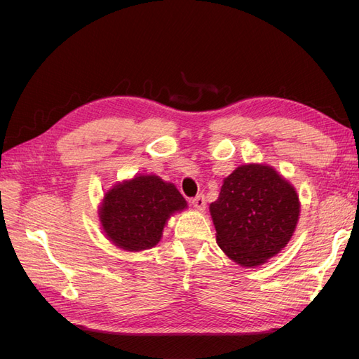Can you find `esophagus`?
Masks as SVG:
<instances>
[{"label":"esophagus","mask_w":359,"mask_h":359,"mask_svg":"<svg viewBox=\"0 0 359 359\" xmlns=\"http://www.w3.org/2000/svg\"><path fill=\"white\" fill-rule=\"evenodd\" d=\"M190 203L194 206V208L199 210V211H203V210H205V206H206V201H205V196H203V194H199V196L193 198V199L190 201Z\"/></svg>","instance_id":"1"}]
</instances>
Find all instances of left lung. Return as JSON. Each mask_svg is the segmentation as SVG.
Segmentation results:
<instances>
[{"label": "left lung", "mask_w": 359, "mask_h": 359, "mask_svg": "<svg viewBox=\"0 0 359 359\" xmlns=\"http://www.w3.org/2000/svg\"><path fill=\"white\" fill-rule=\"evenodd\" d=\"M210 211L223 252L236 264L257 266L289 243L299 202L295 189L273 168L244 165L224 180Z\"/></svg>", "instance_id": "left-lung-1"}]
</instances>
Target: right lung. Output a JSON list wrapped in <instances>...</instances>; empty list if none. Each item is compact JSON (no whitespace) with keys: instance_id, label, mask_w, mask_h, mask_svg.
<instances>
[{"instance_id":"1","label":"right lung","mask_w":359,"mask_h":359,"mask_svg":"<svg viewBox=\"0 0 359 359\" xmlns=\"http://www.w3.org/2000/svg\"><path fill=\"white\" fill-rule=\"evenodd\" d=\"M187 206L177 187L156 175L118 184L104 196L100 220L109 240L128 252L154 247L170 214Z\"/></svg>"}]
</instances>
